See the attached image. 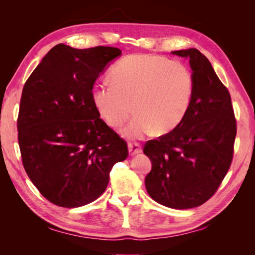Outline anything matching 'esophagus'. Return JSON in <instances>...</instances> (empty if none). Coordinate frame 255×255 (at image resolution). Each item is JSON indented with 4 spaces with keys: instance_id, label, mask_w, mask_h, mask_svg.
<instances>
[{
    "instance_id": "34e87169",
    "label": "esophagus",
    "mask_w": 255,
    "mask_h": 255,
    "mask_svg": "<svg viewBox=\"0 0 255 255\" xmlns=\"http://www.w3.org/2000/svg\"><path fill=\"white\" fill-rule=\"evenodd\" d=\"M128 146L129 155H132V156L136 155V154L141 153V151H142L140 144L138 143V142H128Z\"/></svg>"
}]
</instances>
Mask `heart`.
<instances>
[{"label":"heart","mask_w":255,"mask_h":255,"mask_svg":"<svg viewBox=\"0 0 255 255\" xmlns=\"http://www.w3.org/2000/svg\"><path fill=\"white\" fill-rule=\"evenodd\" d=\"M112 84L92 90V101L107 125L120 128L128 138L154 133L164 135L179 127L190 109L195 92L194 74L181 61L150 54H133L120 59L111 71Z\"/></svg>","instance_id":"heart-1"}]
</instances>
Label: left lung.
Here are the masks:
<instances>
[{"mask_svg": "<svg viewBox=\"0 0 255 255\" xmlns=\"http://www.w3.org/2000/svg\"><path fill=\"white\" fill-rule=\"evenodd\" d=\"M172 54L189 59L195 92L181 125L144 144L152 163L144 184L154 201L186 210L205 203L225 179L233 158L236 120L230 92L210 60L197 49Z\"/></svg>", "mask_w": 255, "mask_h": 255, "instance_id": "obj_1", "label": "left lung"}]
</instances>
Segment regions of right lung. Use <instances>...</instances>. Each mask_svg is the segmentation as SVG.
Returning a JSON list of instances; mask_svg holds the SVG:
<instances>
[{
	"instance_id": "right-lung-1",
	"label": "right lung",
	"mask_w": 255,
	"mask_h": 255,
	"mask_svg": "<svg viewBox=\"0 0 255 255\" xmlns=\"http://www.w3.org/2000/svg\"><path fill=\"white\" fill-rule=\"evenodd\" d=\"M113 47L74 49L59 43L22 90L18 141L25 171L40 194L61 207H79L105 191L113 166L128 157L125 139L100 118L92 88Z\"/></svg>"
}]
</instances>
